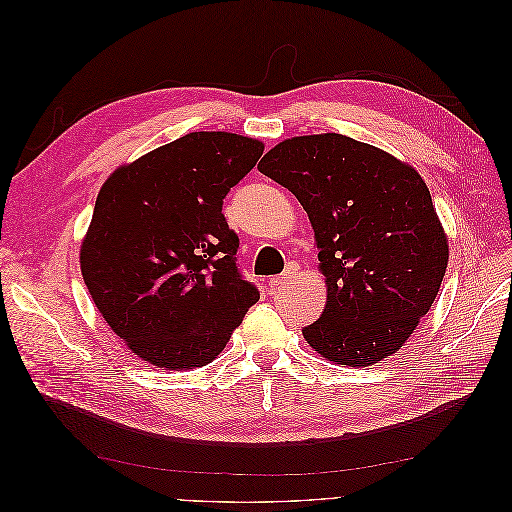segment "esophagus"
<instances>
[{"mask_svg": "<svg viewBox=\"0 0 512 512\" xmlns=\"http://www.w3.org/2000/svg\"><path fill=\"white\" fill-rule=\"evenodd\" d=\"M294 273H297V267L290 265L282 275H275V277H271V280H269L271 290H280V288H284V286L292 280V275H294Z\"/></svg>", "mask_w": 512, "mask_h": 512, "instance_id": "obj_1", "label": "esophagus"}]
</instances>
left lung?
Segmentation results:
<instances>
[{"instance_id":"8db88e82","label":"left lung","mask_w":512,"mask_h":512,"mask_svg":"<svg viewBox=\"0 0 512 512\" xmlns=\"http://www.w3.org/2000/svg\"><path fill=\"white\" fill-rule=\"evenodd\" d=\"M309 215L327 277V305L303 327L337 365L395 354L436 299L448 241L416 170L344 134L294 136L260 160Z\"/></svg>"}]
</instances>
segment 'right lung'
I'll use <instances>...</instances> for the list:
<instances>
[{"label":"right lung","instance_id":"add662e5","mask_svg":"<svg viewBox=\"0 0 512 512\" xmlns=\"http://www.w3.org/2000/svg\"><path fill=\"white\" fill-rule=\"evenodd\" d=\"M262 143L190 132L117 168L96 200L81 271L100 314L143 361L194 369L218 356L258 299L222 213Z\"/></svg>","mask_w":512,"mask_h":512}]
</instances>
